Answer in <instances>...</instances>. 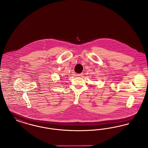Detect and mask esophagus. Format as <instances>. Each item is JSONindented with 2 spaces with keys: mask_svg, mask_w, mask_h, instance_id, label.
I'll use <instances>...</instances> for the list:
<instances>
[{
  "mask_svg": "<svg viewBox=\"0 0 148 148\" xmlns=\"http://www.w3.org/2000/svg\"><path fill=\"white\" fill-rule=\"evenodd\" d=\"M83 73H80V74H77V77H81L82 75H83Z\"/></svg>",
  "mask_w": 148,
  "mask_h": 148,
  "instance_id": "esophagus-1",
  "label": "esophagus"
}]
</instances>
